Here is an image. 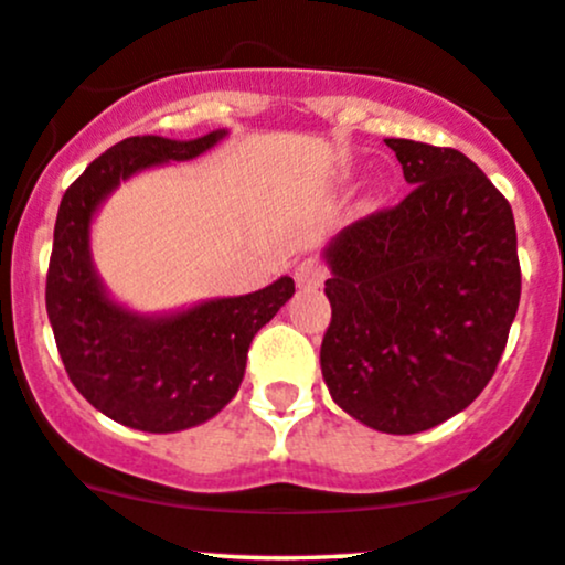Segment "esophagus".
Listing matches in <instances>:
<instances>
[{
    "label": "esophagus",
    "instance_id": "esophagus-1",
    "mask_svg": "<svg viewBox=\"0 0 565 565\" xmlns=\"http://www.w3.org/2000/svg\"><path fill=\"white\" fill-rule=\"evenodd\" d=\"M326 265H322V259H317V256H306V259L298 262V267H295V281H298L300 289H317L322 287V281H326Z\"/></svg>",
    "mask_w": 565,
    "mask_h": 565
}]
</instances>
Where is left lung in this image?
Instances as JSON below:
<instances>
[{
  "label": "left lung",
  "instance_id": "8db88e82",
  "mask_svg": "<svg viewBox=\"0 0 565 565\" xmlns=\"http://www.w3.org/2000/svg\"><path fill=\"white\" fill-rule=\"evenodd\" d=\"M411 193L326 248L333 403L381 434H419L494 375L522 295L505 195L456 149L388 137Z\"/></svg>",
  "mask_w": 565,
  "mask_h": 565
}]
</instances>
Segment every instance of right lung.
I'll return each instance as SVG.
<instances>
[{
  "mask_svg": "<svg viewBox=\"0 0 565 565\" xmlns=\"http://www.w3.org/2000/svg\"><path fill=\"white\" fill-rule=\"evenodd\" d=\"M226 129L195 140L126 137L65 190L46 273V311L76 392L126 428L177 434L212 419L237 394L250 339L292 298L281 276L259 292L215 298L188 311L143 317L124 309L98 281L90 221L124 179L210 151Z\"/></svg>",
  "mask_w": 565,
  "mask_h": 565,
  "instance_id": "1",
  "label": "right lung"
}]
</instances>
